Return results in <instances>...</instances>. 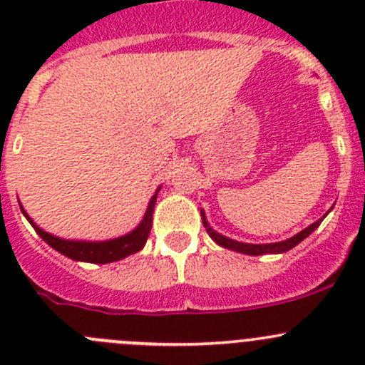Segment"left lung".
Instances as JSON below:
<instances>
[{
    "mask_svg": "<svg viewBox=\"0 0 365 365\" xmlns=\"http://www.w3.org/2000/svg\"><path fill=\"white\" fill-rule=\"evenodd\" d=\"M201 217H203V226H205L206 233L210 235V238H212L213 242H217V244L222 245V247L231 249V251H237V252H242V254H251V256H261V254H275V252L289 251V249H293V247H295V245L300 244V242L304 240L305 237H309V235H311L312 231H314L316 227H318L319 224H322V220L325 219V215H323V219L316 220L314 224H311V226H309V227H305L304 231H300V233L295 235V237H293V238H289V240L277 242V244L252 245V244H242V242H235V240H231V238H226V237H222V235L215 233V231H213L212 227L208 226V222H206L203 212H201Z\"/></svg>",
    "mask_w": 365,
    "mask_h": 365,
    "instance_id": "obj_1",
    "label": "left lung"
}]
</instances>
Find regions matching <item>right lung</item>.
I'll return each instance as SVG.
<instances>
[{"instance_id":"add662e5","label":"right lung","mask_w":365,"mask_h":365,"mask_svg":"<svg viewBox=\"0 0 365 365\" xmlns=\"http://www.w3.org/2000/svg\"><path fill=\"white\" fill-rule=\"evenodd\" d=\"M155 200L157 194L150 200L148 210H146V215L143 219V222L135 227L132 233L125 235V237L116 238V240L109 242H73V240H61V238L53 237V235L46 233L43 230L36 227L33 224V220L26 215L23 208V213L26 219L31 222V226L35 227V231L38 233V237L42 238L46 244H49L51 247L56 249L58 252L65 254L70 259L76 261H88V263H111V261L123 259V257L130 256V254L141 251L145 247L146 240H148L150 230H152V219H153V208H155Z\"/></svg>"}]
</instances>
